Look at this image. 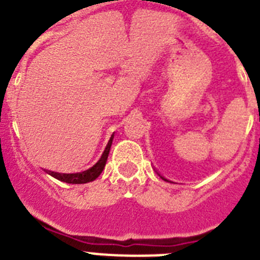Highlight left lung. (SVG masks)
<instances>
[{"instance_id": "8db88e82", "label": "left lung", "mask_w": 260, "mask_h": 260, "mask_svg": "<svg viewBox=\"0 0 260 260\" xmlns=\"http://www.w3.org/2000/svg\"><path fill=\"white\" fill-rule=\"evenodd\" d=\"M160 178H161V180H164V181H167V178H164V177H161V176H160Z\"/></svg>"}]
</instances>
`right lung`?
Returning a JSON list of instances; mask_svg holds the SVG:
<instances>
[{
  "mask_svg": "<svg viewBox=\"0 0 260 260\" xmlns=\"http://www.w3.org/2000/svg\"><path fill=\"white\" fill-rule=\"evenodd\" d=\"M113 135L110 137L109 142H108L107 147H105L104 152H103L102 157L99 158V161L96 162L93 167H91L89 169L83 172H78V173H58V172H52V171H45L48 174H50L52 177H54L56 180L62 181V182L66 183H75V185H79V183H87L92 182L98 178L102 172L104 171V167L107 164L108 155H109L110 146H112V142H113Z\"/></svg>",
  "mask_w": 260,
  "mask_h": 260,
  "instance_id": "add662e5",
  "label": "right lung"
}]
</instances>
